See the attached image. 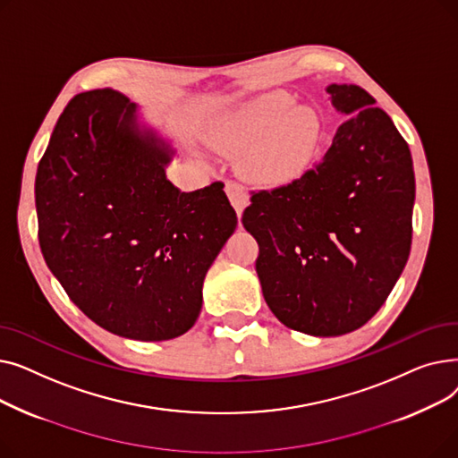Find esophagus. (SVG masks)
<instances>
[{
  "label": "esophagus",
  "mask_w": 458,
  "mask_h": 458,
  "mask_svg": "<svg viewBox=\"0 0 458 458\" xmlns=\"http://www.w3.org/2000/svg\"><path fill=\"white\" fill-rule=\"evenodd\" d=\"M225 191H226V195H228V199H230V202H232V206H233L237 216H242L243 209H245L247 204H249V195H247L245 187H243L242 183H237V182H226Z\"/></svg>",
  "instance_id": "esophagus-1"
}]
</instances>
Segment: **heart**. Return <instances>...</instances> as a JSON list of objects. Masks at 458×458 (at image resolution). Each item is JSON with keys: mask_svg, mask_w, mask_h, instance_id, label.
Here are the masks:
<instances>
[{"mask_svg": "<svg viewBox=\"0 0 458 458\" xmlns=\"http://www.w3.org/2000/svg\"><path fill=\"white\" fill-rule=\"evenodd\" d=\"M282 90L261 94L239 109L221 131L219 144L235 154L250 150L249 174L266 185H285L301 178L314 156L319 123L308 107H293Z\"/></svg>", "mask_w": 458, "mask_h": 458, "instance_id": "obj_1", "label": "heart"}]
</instances>
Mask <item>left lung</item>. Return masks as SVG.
Wrapping results in <instances>:
<instances>
[{
    "mask_svg": "<svg viewBox=\"0 0 458 458\" xmlns=\"http://www.w3.org/2000/svg\"><path fill=\"white\" fill-rule=\"evenodd\" d=\"M347 118L327 154L292 183L250 191L243 226L280 323L311 335L366 325L388 299L412 245V156L392 118L358 85H328Z\"/></svg>",
    "mask_w": 458,
    "mask_h": 458,
    "instance_id": "1",
    "label": "left lung"
}]
</instances>
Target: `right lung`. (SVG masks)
<instances>
[{"instance_id": "obj_1", "label": "right lung", "mask_w": 458, "mask_h": 458, "mask_svg": "<svg viewBox=\"0 0 458 458\" xmlns=\"http://www.w3.org/2000/svg\"><path fill=\"white\" fill-rule=\"evenodd\" d=\"M171 156L124 94L98 89L68 102L35 178L46 266L90 321L140 342L195 325L237 225L223 182L182 192L166 180Z\"/></svg>"}]
</instances>
